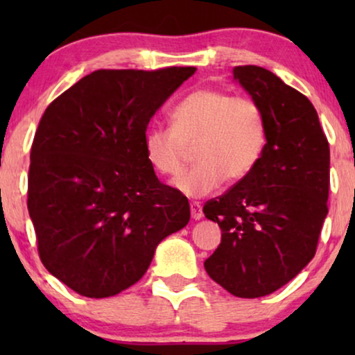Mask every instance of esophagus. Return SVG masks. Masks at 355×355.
I'll list each match as a JSON object with an SVG mask.
<instances>
[{
	"mask_svg": "<svg viewBox=\"0 0 355 355\" xmlns=\"http://www.w3.org/2000/svg\"><path fill=\"white\" fill-rule=\"evenodd\" d=\"M191 215H192V218L193 220H200V218L203 216V211H202V207H200V203L198 202H192L191 203Z\"/></svg>",
	"mask_w": 355,
	"mask_h": 355,
	"instance_id": "34e87169",
	"label": "esophagus"
}]
</instances>
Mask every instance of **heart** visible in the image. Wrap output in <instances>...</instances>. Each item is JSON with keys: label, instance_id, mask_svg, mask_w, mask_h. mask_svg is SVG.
Returning <instances> with one entry per match:
<instances>
[{"label": "heart", "instance_id": "obj_1", "mask_svg": "<svg viewBox=\"0 0 355 355\" xmlns=\"http://www.w3.org/2000/svg\"><path fill=\"white\" fill-rule=\"evenodd\" d=\"M171 129L152 128L144 145L148 163L163 176L182 173L189 150L197 164L174 186L187 197H205L223 181L239 182L259 163L266 140L265 114L255 100L202 87L174 106Z\"/></svg>", "mask_w": 355, "mask_h": 355}]
</instances>
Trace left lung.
Masks as SVG:
<instances>
[{
	"label": "left lung",
	"mask_w": 355,
	"mask_h": 355,
	"mask_svg": "<svg viewBox=\"0 0 355 355\" xmlns=\"http://www.w3.org/2000/svg\"><path fill=\"white\" fill-rule=\"evenodd\" d=\"M232 74L263 111L266 144L244 179L203 205L221 227L205 270L227 293L254 299L283 288L317 252L328 215L329 145L307 96L260 66Z\"/></svg>",
	"instance_id": "8db88e82"
}]
</instances>
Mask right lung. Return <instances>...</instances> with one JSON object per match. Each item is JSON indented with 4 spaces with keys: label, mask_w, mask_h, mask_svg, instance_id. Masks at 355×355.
Returning a JSON list of instances; mask_svg holds the SVG:
<instances>
[{
    "label": "right lung",
    "mask_w": 355,
    "mask_h": 355,
    "mask_svg": "<svg viewBox=\"0 0 355 355\" xmlns=\"http://www.w3.org/2000/svg\"><path fill=\"white\" fill-rule=\"evenodd\" d=\"M196 67L98 69L53 100L33 137L27 208L42 263L92 299L130 288L164 237L189 223L187 198L145 155L152 116Z\"/></svg>",
    "instance_id": "add662e5"
}]
</instances>
